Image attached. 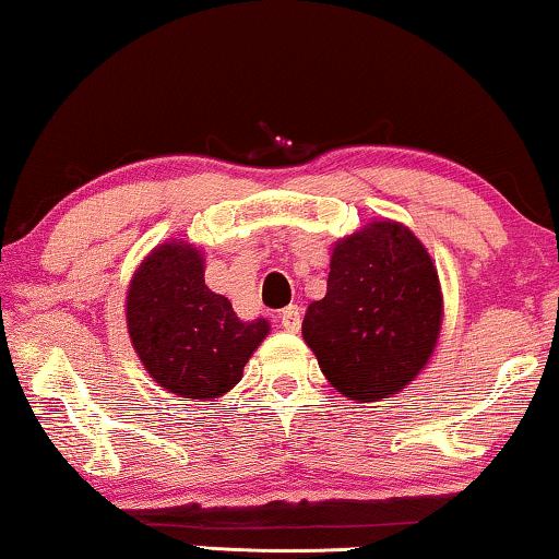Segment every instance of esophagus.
<instances>
[{"label":"esophagus","mask_w":559,"mask_h":559,"mask_svg":"<svg viewBox=\"0 0 559 559\" xmlns=\"http://www.w3.org/2000/svg\"><path fill=\"white\" fill-rule=\"evenodd\" d=\"M280 323H282V328H285V331H289V333L300 331V325H302V312H300V308H297V305H287V308L280 312Z\"/></svg>","instance_id":"esophagus-1"}]
</instances>
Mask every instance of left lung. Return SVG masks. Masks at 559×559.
I'll return each mask as SVG.
<instances>
[{
    "mask_svg": "<svg viewBox=\"0 0 559 559\" xmlns=\"http://www.w3.org/2000/svg\"><path fill=\"white\" fill-rule=\"evenodd\" d=\"M440 320L430 254L409 228L373 221L335 243L325 297L305 312L302 335L338 392L377 402L417 377Z\"/></svg>",
    "mask_w": 559,
    "mask_h": 559,
    "instance_id": "left-lung-1",
    "label": "left lung"
}]
</instances>
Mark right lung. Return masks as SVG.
I'll list each match as a JSON object with an SVG mask.
<instances>
[{
	"label": "right lung",
	"mask_w": 559,
	"mask_h": 559,
	"mask_svg": "<svg viewBox=\"0 0 559 559\" xmlns=\"http://www.w3.org/2000/svg\"><path fill=\"white\" fill-rule=\"evenodd\" d=\"M127 325L150 377L186 400H211L239 384L264 341L266 320L243 323L203 280L201 251L173 241L152 251L127 295Z\"/></svg>",
	"instance_id": "1"
}]
</instances>
